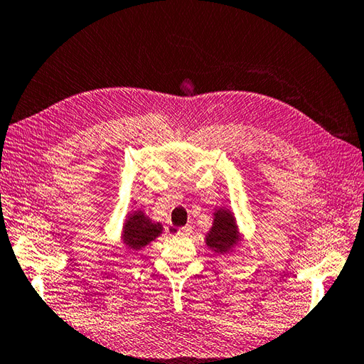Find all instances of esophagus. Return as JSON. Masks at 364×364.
<instances>
[{"label": "esophagus", "mask_w": 364, "mask_h": 364, "mask_svg": "<svg viewBox=\"0 0 364 364\" xmlns=\"http://www.w3.org/2000/svg\"><path fill=\"white\" fill-rule=\"evenodd\" d=\"M191 233H192V229H191L189 225L188 227H181V229L176 230V235H178V237H181V238H188Z\"/></svg>", "instance_id": "34e87169"}]
</instances>
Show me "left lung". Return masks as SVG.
I'll use <instances>...</instances> for the list:
<instances>
[{
  "label": "left lung",
  "mask_w": 364,
  "mask_h": 364,
  "mask_svg": "<svg viewBox=\"0 0 364 364\" xmlns=\"http://www.w3.org/2000/svg\"><path fill=\"white\" fill-rule=\"evenodd\" d=\"M240 233L233 213L230 210L219 208L215 213V220L210 232L206 233V246L216 254H227L238 245Z\"/></svg>",
  "instance_id": "obj_1"
}]
</instances>
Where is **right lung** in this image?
Returning a JSON list of instances; mask_svg holds the SVG:
<instances>
[{"label": "right lung", "mask_w": 364, "mask_h": 364, "mask_svg": "<svg viewBox=\"0 0 364 364\" xmlns=\"http://www.w3.org/2000/svg\"><path fill=\"white\" fill-rule=\"evenodd\" d=\"M161 233L162 225L159 223H153L151 219L145 216L144 211H134L124 220L123 243L132 251H139L158 238Z\"/></svg>", "instance_id": "right-lung-1"}]
</instances>
